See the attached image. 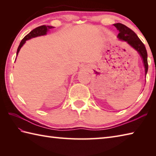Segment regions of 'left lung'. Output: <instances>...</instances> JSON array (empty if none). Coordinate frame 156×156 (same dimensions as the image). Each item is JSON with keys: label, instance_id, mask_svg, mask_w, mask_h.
<instances>
[{"label": "left lung", "instance_id": "left-lung-1", "mask_svg": "<svg viewBox=\"0 0 156 156\" xmlns=\"http://www.w3.org/2000/svg\"><path fill=\"white\" fill-rule=\"evenodd\" d=\"M113 25L119 31L117 36L118 38L121 40L127 41L131 47L136 49L139 54L141 55L142 59H143L145 75H146L148 69L147 53L143 42L140 40V39L138 37V36L133 30H131L130 28H129L125 25L119 23H115Z\"/></svg>", "mask_w": 156, "mask_h": 156}]
</instances>
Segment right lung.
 Segmentation results:
<instances>
[{"label": "right lung", "mask_w": 156, "mask_h": 156, "mask_svg": "<svg viewBox=\"0 0 156 156\" xmlns=\"http://www.w3.org/2000/svg\"><path fill=\"white\" fill-rule=\"evenodd\" d=\"M53 27H52V26L41 25V26H39V27H36L35 29H34V30H32L30 33H29V34H28L21 40V43H20V44L19 45V47H18L17 51H16V55H18V53L20 50V49H21V48L23 45V44H25L26 41L28 40V39H29L33 38V37H37V36L45 35L46 34H47V31L49 30V29H50Z\"/></svg>", "instance_id": "right-lung-1"}]
</instances>
